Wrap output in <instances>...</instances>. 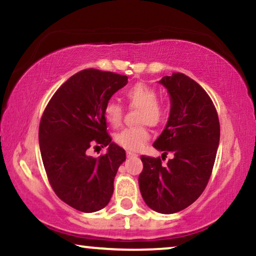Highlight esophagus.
Returning a JSON list of instances; mask_svg holds the SVG:
<instances>
[{"label":"esophagus","mask_w":256,"mask_h":256,"mask_svg":"<svg viewBox=\"0 0 256 256\" xmlns=\"http://www.w3.org/2000/svg\"><path fill=\"white\" fill-rule=\"evenodd\" d=\"M126 156H128V157H137L138 154H136V152H132V151H126Z\"/></svg>","instance_id":"obj_1"}]
</instances>
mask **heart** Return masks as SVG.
Here are the masks:
<instances>
[{
    "label": "heart",
    "mask_w": 256,
    "mask_h": 256,
    "mask_svg": "<svg viewBox=\"0 0 256 256\" xmlns=\"http://www.w3.org/2000/svg\"><path fill=\"white\" fill-rule=\"evenodd\" d=\"M128 105L132 108H139L137 122H143L132 128H126L114 136V142L119 146L128 151H138L150 139V131L146 125L158 126L166 116V108L158 100V92L146 82H137L125 93ZM124 106L117 100H108L104 105V117L113 128L122 124Z\"/></svg>",
    "instance_id": "1"
}]
</instances>
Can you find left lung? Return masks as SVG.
Segmentation results:
<instances>
[{
  "mask_svg": "<svg viewBox=\"0 0 256 256\" xmlns=\"http://www.w3.org/2000/svg\"><path fill=\"white\" fill-rule=\"evenodd\" d=\"M171 111L166 128L154 146L172 160L140 157L139 189L145 203L160 214H174L192 204L204 192L214 168L220 142L218 111L208 93L183 73L163 76Z\"/></svg>",
  "mask_w": 256,
  "mask_h": 256,
  "instance_id": "1",
  "label": "left lung"
}]
</instances>
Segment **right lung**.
<instances>
[{"label": "right lung", "mask_w": 256, "mask_h": 256, "mask_svg": "<svg viewBox=\"0 0 256 256\" xmlns=\"http://www.w3.org/2000/svg\"><path fill=\"white\" fill-rule=\"evenodd\" d=\"M128 84V76L96 68L78 72L52 96L38 126V143L47 178L56 196L82 212L105 208L125 150L112 143L104 105ZM108 146L98 158L92 144Z\"/></svg>", "instance_id": "right-lung-1"}]
</instances>
